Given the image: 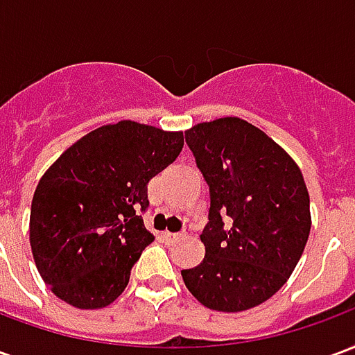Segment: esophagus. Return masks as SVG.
<instances>
[{
    "label": "esophagus",
    "instance_id": "esophagus-1",
    "mask_svg": "<svg viewBox=\"0 0 355 355\" xmlns=\"http://www.w3.org/2000/svg\"><path fill=\"white\" fill-rule=\"evenodd\" d=\"M186 236V232H177V234H173V232H162V238L165 241H178V239H182Z\"/></svg>",
    "mask_w": 355,
    "mask_h": 355
}]
</instances>
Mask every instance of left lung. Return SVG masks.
Segmentation results:
<instances>
[{
	"instance_id": "1",
	"label": "left lung",
	"mask_w": 355,
	"mask_h": 355,
	"mask_svg": "<svg viewBox=\"0 0 355 355\" xmlns=\"http://www.w3.org/2000/svg\"><path fill=\"white\" fill-rule=\"evenodd\" d=\"M186 142L211 192L205 257L180 272L186 289L216 312L254 308L302 257L312 228L304 177L275 140L239 117L193 125Z\"/></svg>"
}]
</instances>
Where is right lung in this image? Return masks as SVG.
Wrapping results in <instances>:
<instances>
[{
    "label": "right lung",
    "mask_w": 355,
    "mask_h": 355,
    "mask_svg": "<svg viewBox=\"0 0 355 355\" xmlns=\"http://www.w3.org/2000/svg\"><path fill=\"white\" fill-rule=\"evenodd\" d=\"M182 146V131L123 119L87 132L43 173L32 198L30 245L60 300L101 310L123 293L132 264L154 241L139 216L148 182Z\"/></svg>",
    "instance_id": "obj_1"
}]
</instances>
